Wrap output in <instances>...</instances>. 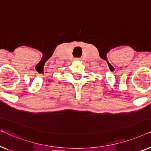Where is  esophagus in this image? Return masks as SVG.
Masks as SVG:
<instances>
[{
    "label": "esophagus",
    "instance_id": "34e87169",
    "mask_svg": "<svg viewBox=\"0 0 151 151\" xmlns=\"http://www.w3.org/2000/svg\"><path fill=\"white\" fill-rule=\"evenodd\" d=\"M75 60H80V59H79V58H76Z\"/></svg>",
    "mask_w": 151,
    "mask_h": 151
}]
</instances>
